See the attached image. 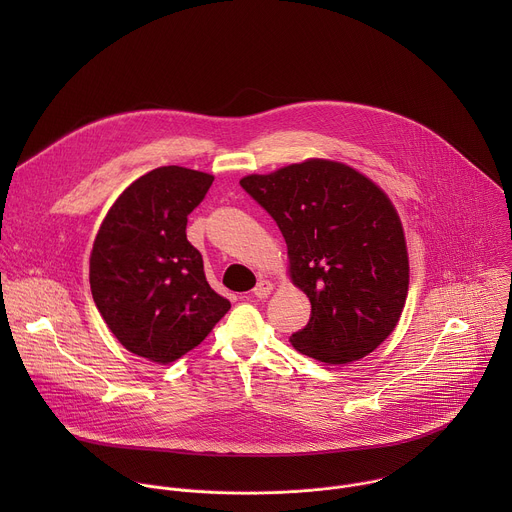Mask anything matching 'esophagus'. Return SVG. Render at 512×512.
I'll return each mask as SVG.
<instances>
[{"label":"esophagus","instance_id":"34e87169","mask_svg":"<svg viewBox=\"0 0 512 512\" xmlns=\"http://www.w3.org/2000/svg\"><path fill=\"white\" fill-rule=\"evenodd\" d=\"M271 289H273V283L269 279H259L253 289V296L259 300H265L271 294Z\"/></svg>","mask_w":512,"mask_h":512}]
</instances>
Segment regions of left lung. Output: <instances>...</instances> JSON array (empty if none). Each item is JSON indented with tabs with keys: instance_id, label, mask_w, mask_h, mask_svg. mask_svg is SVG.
Instances as JSON below:
<instances>
[{
	"instance_id": "obj_1",
	"label": "left lung",
	"mask_w": 512,
	"mask_h": 512,
	"mask_svg": "<svg viewBox=\"0 0 512 512\" xmlns=\"http://www.w3.org/2000/svg\"><path fill=\"white\" fill-rule=\"evenodd\" d=\"M241 186L277 223L291 279L312 304L291 344L328 364L371 354L397 326L409 287L405 237L387 194L326 160L253 174Z\"/></svg>"
}]
</instances>
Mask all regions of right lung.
<instances>
[{"instance_id":"right-lung-1","label":"right lung","mask_w":512,"mask_h":512,"mask_svg":"<svg viewBox=\"0 0 512 512\" xmlns=\"http://www.w3.org/2000/svg\"><path fill=\"white\" fill-rule=\"evenodd\" d=\"M212 176L162 166L127 186L105 214L89 259L91 294L133 354L174 362L198 346L231 302L210 287L186 239L188 214Z\"/></svg>"}]
</instances>
